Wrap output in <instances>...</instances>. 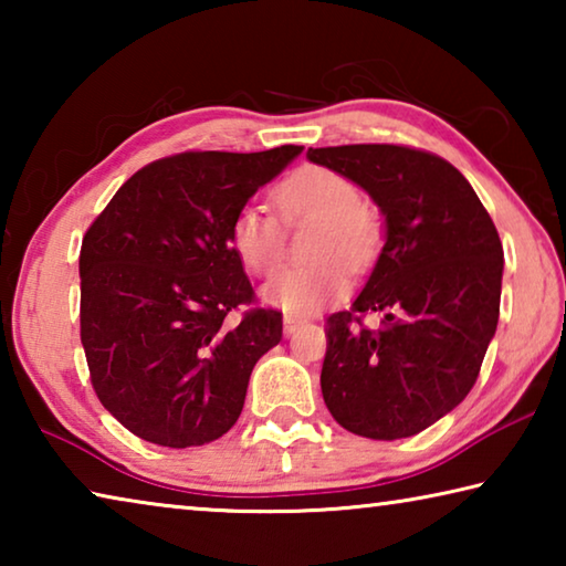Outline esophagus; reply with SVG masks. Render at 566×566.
I'll list each match as a JSON object with an SVG mask.
<instances>
[{"label":"esophagus","mask_w":566,"mask_h":566,"mask_svg":"<svg viewBox=\"0 0 566 566\" xmlns=\"http://www.w3.org/2000/svg\"><path fill=\"white\" fill-rule=\"evenodd\" d=\"M302 324H304L302 319H296V317H292V314H286V317H284V334H286V337H292V334L300 329Z\"/></svg>","instance_id":"34e87169"}]
</instances>
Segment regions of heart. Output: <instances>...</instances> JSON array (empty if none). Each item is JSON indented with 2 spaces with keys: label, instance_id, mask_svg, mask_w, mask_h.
<instances>
[{
  "label": "heart",
  "instance_id": "heart-1",
  "mask_svg": "<svg viewBox=\"0 0 566 566\" xmlns=\"http://www.w3.org/2000/svg\"><path fill=\"white\" fill-rule=\"evenodd\" d=\"M274 205L286 224L319 222L310 266L284 270L262 290V300L294 317L322 310L349 292L352 270L375 260L381 227L375 209L359 202L349 177L327 167H302L274 189ZM229 247L247 272L272 274L282 262V227L262 207L244 205L229 224Z\"/></svg>",
  "mask_w": 566,
  "mask_h": 566
}]
</instances>
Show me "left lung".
<instances>
[{"mask_svg":"<svg viewBox=\"0 0 566 566\" xmlns=\"http://www.w3.org/2000/svg\"><path fill=\"white\" fill-rule=\"evenodd\" d=\"M306 159L349 177L385 217L367 284L327 319L324 405L352 434H419L479 377L500 322V234L462 171L429 151L344 145ZM367 311L386 314L379 331L360 327Z\"/></svg>","mask_w":566,"mask_h":566,"instance_id":"1","label":"left lung"}]
</instances>
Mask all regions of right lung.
<instances>
[{"label": "right lung", "mask_w": 566, "mask_h": 566, "mask_svg": "<svg viewBox=\"0 0 566 566\" xmlns=\"http://www.w3.org/2000/svg\"><path fill=\"white\" fill-rule=\"evenodd\" d=\"M302 155L181 151L132 175L82 239V347L109 415L145 442H214L242 415L282 314L249 310L254 290L229 247L252 195Z\"/></svg>", "instance_id": "add662e5"}]
</instances>
